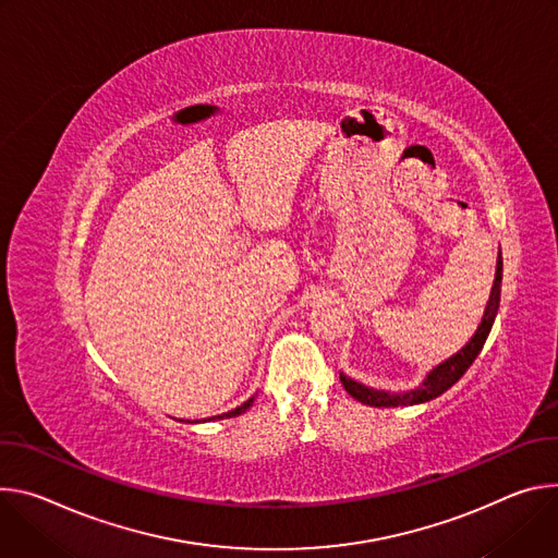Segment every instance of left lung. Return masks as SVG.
Returning a JSON list of instances; mask_svg holds the SVG:
<instances>
[{"mask_svg":"<svg viewBox=\"0 0 558 558\" xmlns=\"http://www.w3.org/2000/svg\"><path fill=\"white\" fill-rule=\"evenodd\" d=\"M501 279H504V257H501V251H499L497 272H494V283H492V290H489V299H487V305H485L476 332L470 337V341L457 354H452L450 359H446L439 365L432 367L429 373L425 375V379L421 381V386H416L414 390H405V392H386V390L367 388V386H363V384H359V381H354V379H350L341 373L339 377H341V384H343L345 392L352 399H356L365 405H373V408L418 405V403H427L432 399L441 397L448 388H452L468 373V367L478 356V352H481V348H483V343H485V339L492 330V324H494V319H497V313H499Z\"/></svg>","mask_w":558,"mask_h":558,"instance_id":"8db88e82","label":"left lung"}]
</instances>
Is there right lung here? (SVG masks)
<instances>
[{
	"label": "right lung",
	"mask_w": 558,
	"mask_h": 558,
	"mask_svg": "<svg viewBox=\"0 0 558 558\" xmlns=\"http://www.w3.org/2000/svg\"><path fill=\"white\" fill-rule=\"evenodd\" d=\"M253 401H255V397H251L247 399L245 403H241L239 408H234V410H228V412H223V414H217V416H210V418H204V421H215V418H232V416H239V414H243L247 408L253 405ZM189 423H193V421H189ZM197 423V421H195Z\"/></svg>",
	"instance_id": "obj_1"
}]
</instances>
